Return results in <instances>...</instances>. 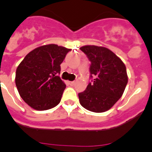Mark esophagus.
Segmentation results:
<instances>
[{"label":"esophagus","mask_w":152,"mask_h":152,"mask_svg":"<svg viewBox=\"0 0 152 152\" xmlns=\"http://www.w3.org/2000/svg\"><path fill=\"white\" fill-rule=\"evenodd\" d=\"M75 84V81H69V84L70 85H74Z\"/></svg>","instance_id":"obj_1"}]
</instances>
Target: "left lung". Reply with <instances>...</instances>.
I'll use <instances>...</instances> for the list:
<instances>
[{
    "instance_id": "1",
    "label": "left lung",
    "mask_w": 152,
    "mask_h": 152,
    "mask_svg": "<svg viewBox=\"0 0 152 152\" xmlns=\"http://www.w3.org/2000/svg\"><path fill=\"white\" fill-rule=\"evenodd\" d=\"M80 49L91 61V77L94 78L78 94L80 105L91 112H106L123 96L128 83L126 65L105 47L88 45Z\"/></svg>"
}]
</instances>
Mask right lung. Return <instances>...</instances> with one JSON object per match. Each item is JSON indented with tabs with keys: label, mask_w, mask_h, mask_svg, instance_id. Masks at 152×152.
Instances as JSON below:
<instances>
[{
	"label": "right lung",
	"mask_w": 152,
	"mask_h": 152,
	"mask_svg": "<svg viewBox=\"0 0 152 152\" xmlns=\"http://www.w3.org/2000/svg\"><path fill=\"white\" fill-rule=\"evenodd\" d=\"M70 49L56 44L29 52L16 71L15 83L23 100L36 110H47L60 103L66 85L58 75Z\"/></svg>",
	"instance_id": "add662e5"
}]
</instances>
